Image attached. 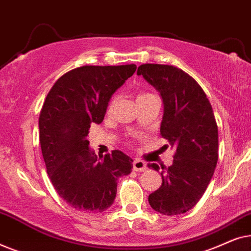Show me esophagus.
<instances>
[{
	"instance_id": "1",
	"label": "esophagus",
	"mask_w": 251,
	"mask_h": 251,
	"mask_svg": "<svg viewBox=\"0 0 251 251\" xmlns=\"http://www.w3.org/2000/svg\"><path fill=\"white\" fill-rule=\"evenodd\" d=\"M146 169H147V166L143 160L136 159L133 161V170L135 171H145Z\"/></svg>"
}]
</instances>
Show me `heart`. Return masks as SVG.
<instances>
[{"label": "heart", "mask_w": 251, "mask_h": 251, "mask_svg": "<svg viewBox=\"0 0 251 251\" xmlns=\"http://www.w3.org/2000/svg\"><path fill=\"white\" fill-rule=\"evenodd\" d=\"M152 96H154V95L151 94V92H142V94H139L138 97H137V100H139V99L147 98V97H152ZM115 102H116V97L114 96V97L111 98V100H109L108 105H107V111H108V112L112 111V108L114 107Z\"/></svg>", "instance_id": "heart-1"}]
</instances>
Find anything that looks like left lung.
Listing matches in <instances>:
<instances>
[{
	"mask_svg": "<svg viewBox=\"0 0 251 251\" xmlns=\"http://www.w3.org/2000/svg\"><path fill=\"white\" fill-rule=\"evenodd\" d=\"M137 74L162 96L160 132L175 149L173 164L161 167L162 185L150 194V205L162 215L184 214L202 198L218 161V128L211 104L200 84L180 68L143 64ZM149 167L160 170L155 163Z\"/></svg>",
	"mask_w": 251,
	"mask_h": 251,
	"instance_id": "8db88e82",
	"label": "left lung"
}]
</instances>
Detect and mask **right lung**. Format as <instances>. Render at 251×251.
I'll return each mask as SVG.
<instances>
[{"label":"right lung","instance_id":"right-lung-1","mask_svg":"<svg viewBox=\"0 0 251 251\" xmlns=\"http://www.w3.org/2000/svg\"><path fill=\"white\" fill-rule=\"evenodd\" d=\"M135 64L82 66L54 82L40 112V144L51 184L81 211L101 212L116 197L118 179L129 175L132 159L112 151L97 160L87 136L104 120L112 95L136 72Z\"/></svg>","mask_w":251,"mask_h":251}]
</instances>
